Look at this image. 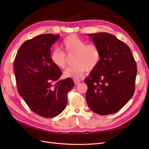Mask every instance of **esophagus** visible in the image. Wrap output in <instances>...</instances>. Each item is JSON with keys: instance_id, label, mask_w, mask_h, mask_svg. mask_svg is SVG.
Segmentation results:
<instances>
[{"instance_id": "esophagus-1", "label": "esophagus", "mask_w": 149, "mask_h": 149, "mask_svg": "<svg viewBox=\"0 0 149 149\" xmlns=\"http://www.w3.org/2000/svg\"><path fill=\"white\" fill-rule=\"evenodd\" d=\"M81 81V80H79V79H74V83H75V84H79L80 83Z\"/></svg>"}]
</instances>
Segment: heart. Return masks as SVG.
<instances>
[{
  "mask_svg": "<svg viewBox=\"0 0 149 149\" xmlns=\"http://www.w3.org/2000/svg\"><path fill=\"white\" fill-rule=\"evenodd\" d=\"M61 45L68 55L74 54L72 59L74 65L65 71V77L79 79L83 77L86 68L88 70H92L99 65L101 54L96 44H86L81 38L71 34L63 40ZM50 60L59 68L63 69L67 65V57L58 49L53 50L50 53Z\"/></svg>",
  "mask_w": 149,
  "mask_h": 149,
  "instance_id": "1",
  "label": "heart"
}]
</instances>
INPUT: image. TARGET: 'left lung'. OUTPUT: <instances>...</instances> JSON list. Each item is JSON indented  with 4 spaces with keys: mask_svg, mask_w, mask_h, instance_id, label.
Segmentation results:
<instances>
[{
    "mask_svg": "<svg viewBox=\"0 0 149 149\" xmlns=\"http://www.w3.org/2000/svg\"><path fill=\"white\" fill-rule=\"evenodd\" d=\"M99 47V65L85 78L86 102L93 112L111 115L122 109L134 93L137 65L129 46L107 33L88 34Z\"/></svg>",
    "mask_w": 149,
    "mask_h": 149,
    "instance_id": "8db88e82",
    "label": "left lung"
}]
</instances>
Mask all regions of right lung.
<instances>
[{
  "instance_id": "1",
  "label": "right lung",
  "mask_w": 149,
  "mask_h": 149,
  "mask_svg": "<svg viewBox=\"0 0 149 149\" xmlns=\"http://www.w3.org/2000/svg\"><path fill=\"white\" fill-rule=\"evenodd\" d=\"M60 35L41 34L19 48L14 62L18 91L33 112L45 118L59 115L74 83L59 80L62 72L50 60V49Z\"/></svg>"
}]
</instances>
